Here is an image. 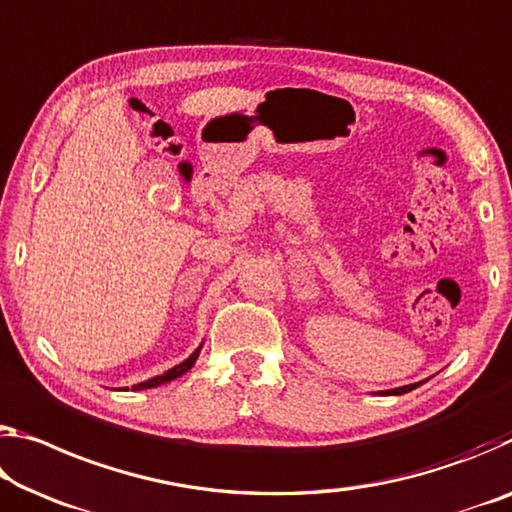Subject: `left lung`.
Returning a JSON list of instances; mask_svg holds the SVG:
<instances>
[{"label": "left lung", "instance_id": "left-lung-1", "mask_svg": "<svg viewBox=\"0 0 512 512\" xmlns=\"http://www.w3.org/2000/svg\"><path fill=\"white\" fill-rule=\"evenodd\" d=\"M415 387H419V385H405V387H396V389H387V394H405V392H410V389H415Z\"/></svg>", "mask_w": 512, "mask_h": 512}]
</instances>
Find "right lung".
Here are the masks:
<instances>
[{
  "instance_id": "obj_1",
  "label": "right lung",
  "mask_w": 512,
  "mask_h": 512,
  "mask_svg": "<svg viewBox=\"0 0 512 512\" xmlns=\"http://www.w3.org/2000/svg\"><path fill=\"white\" fill-rule=\"evenodd\" d=\"M200 348L202 346H198L196 351H193L189 358H186L184 362H180L177 364V367H173V369H168V371H164L161 373V376H154V378H150V380H145V383H139V385H134L132 389H150V387H157V385H164V383H170V380H175V378H180V376H184L186 371H189L193 364H196V360H198V355H200Z\"/></svg>"
}]
</instances>
